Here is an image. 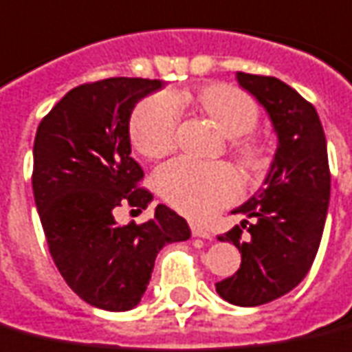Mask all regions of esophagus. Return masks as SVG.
<instances>
[{
  "instance_id": "esophagus-1",
  "label": "esophagus",
  "mask_w": 352,
  "mask_h": 352,
  "mask_svg": "<svg viewBox=\"0 0 352 352\" xmlns=\"http://www.w3.org/2000/svg\"><path fill=\"white\" fill-rule=\"evenodd\" d=\"M192 235L194 236H201V239H212V233H210L209 229H203L199 226H192Z\"/></svg>"
}]
</instances>
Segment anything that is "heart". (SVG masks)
I'll list each match as a JSON object with an SVG mask.
<instances>
[{
    "instance_id": "1",
    "label": "heart",
    "mask_w": 352,
    "mask_h": 352,
    "mask_svg": "<svg viewBox=\"0 0 352 352\" xmlns=\"http://www.w3.org/2000/svg\"><path fill=\"white\" fill-rule=\"evenodd\" d=\"M197 102L223 136L231 140L248 134L259 117L254 98L226 83L201 91ZM179 117V102L171 93H158L145 98L130 123L134 147L149 158L168 155L175 145ZM236 155L246 164H256L259 158L257 149L248 142L236 147ZM155 183L169 205L192 218H207L216 209L233 201L242 190L241 179L228 166L199 164L188 158L164 164L156 171Z\"/></svg>"
}]
</instances>
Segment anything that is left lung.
I'll list each match as a JSON object with an SVG mask.
<instances>
[{
    "label": "left lung",
    "instance_id": "8db88e82",
    "mask_svg": "<svg viewBox=\"0 0 352 352\" xmlns=\"http://www.w3.org/2000/svg\"><path fill=\"white\" fill-rule=\"evenodd\" d=\"M235 78L265 108L278 138L263 186L233 209L246 220L218 236L235 244L242 261L235 274L216 283V293L252 308L287 295L311 269L329 212L330 171L322 124L308 100L278 78ZM242 228L249 231L246 241Z\"/></svg>",
    "mask_w": 352,
    "mask_h": 352
}]
</instances>
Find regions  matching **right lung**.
I'll return each mask as SVG.
<instances>
[{"label": "right lung", "instance_id": "right-lung-1", "mask_svg": "<svg viewBox=\"0 0 352 352\" xmlns=\"http://www.w3.org/2000/svg\"><path fill=\"white\" fill-rule=\"evenodd\" d=\"M160 80L108 78L70 89L44 117L33 145V194L52 259L95 308L129 311L149 285L158 252L188 241L183 216L158 205L142 226H119L121 205L147 209L151 192L130 156V116Z\"/></svg>", "mask_w": 352, "mask_h": 352}]
</instances>
